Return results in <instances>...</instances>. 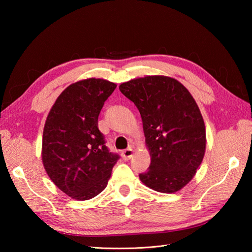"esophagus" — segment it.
I'll return each mask as SVG.
<instances>
[{"mask_svg": "<svg viewBox=\"0 0 252 252\" xmlns=\"http://www.w3.org/2000/svg\"><path fill=\"white\" fill-rule=\"evenodd\" d=\"M133 154H134V152H133L132 148H127V149H125L121 153V156H122V159L123 160H129L133 157Z\"/></svg>", "mask_w": 252, "mask_h": 252, "instance_id": "34e87169", "label": "esophagus"}]
</instances>
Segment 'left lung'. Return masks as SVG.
I'll list each match as a JSON object with an SVG mask.
<instances>
[{
  "mask_svg": "<svg viewBox=\"0 0 252 252\" xmlns=\"http://www.w3.org/2000/svg\"><path fill=\"white\" fill-rule=\"evenodd\" d=\"M119 90L140 111L151 165L140 179L149 189L172 194L196 174L206 152V126L194 97L171 77L146 76Z\"/></svg>",
  "mask_w": 252,
  "mask_h": 252,
  "instance_id": "left-lung-1",
  "label": "left lung"
}]
</instances>
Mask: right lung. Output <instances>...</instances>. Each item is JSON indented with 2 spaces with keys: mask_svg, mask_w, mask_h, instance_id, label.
Returning a JSON list of instances; mask_svg holds the SVG:
<instances>
[{
  "mask_svg": "<svg viewBox=\"0 0 252 252\" xmlns=\"http://www.w3.org/2000/svg\"><path fill=\"white\" fill-rule=\"evenodd\" d=\"M117 84L84 79L63 91L47 115L42 162L53 183L76 200L103 191L119 156L109 153L98 130V116Z\"/></svg>",
  "mask_w": 252,
  "mask_h": 252,
  "instance_id": "right-lung-1",
  "label": "right lung"
}]
</instances>
